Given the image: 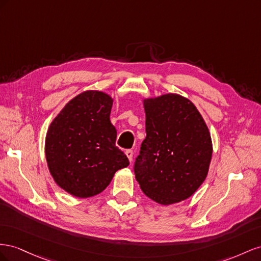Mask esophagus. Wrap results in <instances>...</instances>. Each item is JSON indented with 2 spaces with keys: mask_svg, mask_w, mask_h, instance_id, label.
Instances as JSON below:
<instances>
[{
  "mask_svg": "<svg viewBox=\"0 0 261 261\" xmlns=\"http://www.w3.org/2000/svg\"><path fill=\"white\" fill-rule=\"evenodd\" d=\"M125 155H126V158H128V160L131 162L132 159H133V151L132 150H126Z\"/></svg>",
  "mask_w": 261,
  "mask_h": 261,
  "instance_id": "esophagus-1",
  "label": "esophagus"
}]
</instances>
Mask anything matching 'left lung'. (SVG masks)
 <instances>
[{"mask_svg": "<svg viewBox=\"0 0 261 261\" xmlns=\"http://www.w3.org/2000/svg\"><path fill=\"white\" fill-rule=\"evenodd\" d=\"M146 138L135 174L144 195L168 205L188 199L209 172L212 141L197 107L178 94L143 100Z\"/></svg>", "mask_w": 261, "mask_h": 261, "instance_id": "left-lung-1", "label": "left lung"}]
</instances>
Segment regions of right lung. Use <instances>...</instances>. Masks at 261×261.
<instances>
[{"mask_svg":"<svg viewBox=\"0 0 261 261\" xmlns=\"http://www.w3.org/2000/svg\"><path fill=\"white\" fill-rule=\"evenodd\" d=\"M114 99L103 92L86 91L71 99L49 125L44 153L59 187L77 198L106 189L117 170L129 165L116 146L110 122Z\"/></svg>","mask_w":261,"mask_h":261,"instance_id":"1","label":"right lung"}]
</instances>
